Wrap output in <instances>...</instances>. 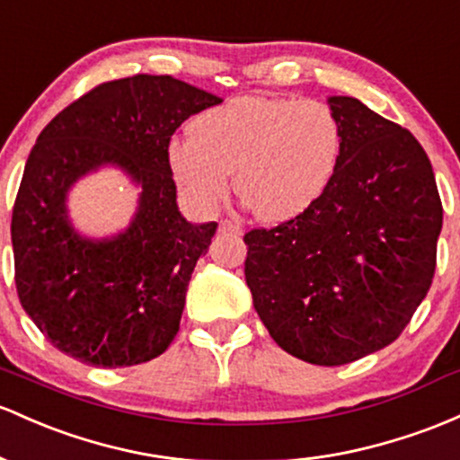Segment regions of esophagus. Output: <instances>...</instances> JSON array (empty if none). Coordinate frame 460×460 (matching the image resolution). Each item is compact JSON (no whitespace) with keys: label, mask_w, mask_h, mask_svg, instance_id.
<instances>
[{"label":"esophagus","mask_w":460,"mask_h":460,"mask_svg":"<svg viewBox=\"0 0 460 460\" xmlns=\"http://www.w3.org/2000/svg\"><path fill=\"white\" fill-rule=\"evenodd\" d=\"M242 220L234 218V220H222L220 222V231H229V234H242Z\"/></svg>","instance_id":"1"}]
</instances>
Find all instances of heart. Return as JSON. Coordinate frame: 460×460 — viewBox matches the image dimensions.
Here are the masks:
<instances>
[{"label":"heart","instance_id":"b5f03b06","mask_svg":"<svg viewBox=\"0 0 460 460\" xmlns=\"http://www.w3.org/2000/svg\"><path fill=\"white\" fill-rule=\"evenodd\" d=\"M191 139L168 146V168L194 209L211 214L231 188L264 222L304 214L334 179L342 130L327 104L242 95L200 113Z\"/></svg>","mask_w":460,"mask_h":460}]
</instances>
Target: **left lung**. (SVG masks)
Here are the masks:
<instances>
[{"instance_id":"obj_1","label":"left lung","mask_w":460,"mask_h":460,"mask_svg":"<svg viewBox=\"0 0 460 460\" xmlns=\"http://www.w3.org/2000/svg\"><path fill=\"white\" fill-rule=\"evenodd\" d=\"M342 130L334 179L314 205L244 235L246 286L272 341L338 367L391 345L428 295L443 225L421 144L360 100L330 95Z\"/></svg>"}]
</instances>
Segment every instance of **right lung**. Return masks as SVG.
<instances>
[{
    "label": "right lung",
    "instance_id": "right-lung-1",
    "mask_svg": "<svg viewBox=\"0 0 460 460\" xmlns=\"http://www.w3.org/2000/svg\"><path fill=\"white\" fill-rule=\"evenodd\" d=\"M222 98L172 75L137 74L91 89L39 135L13 209L14 284L45 338L84 365L133 367L179 332L196 261L216 222L191 225L176 205L168 146L190 115ZM104 167L140 190L129 226L89 239L68 218V191Z\"/></svg>",
    "mask_w": 460,
    "mask_h": 460
}]
</instances>
